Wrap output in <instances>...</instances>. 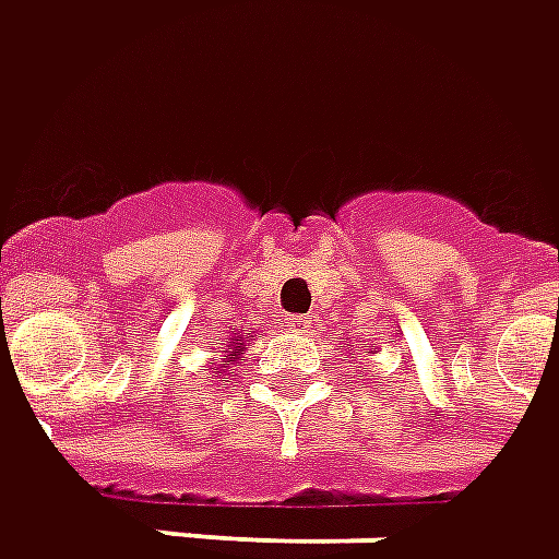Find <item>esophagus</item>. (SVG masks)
I'll return each instance as SVG.
<instances>
[{"label": "esophagus", "mask_w": 559, "mask_h": 559, "mask_svg": "<svg viewBox=\"0 0 559 559\" xmlns=\"http://www.w3.org/2000/svg\"><path fill=\"white\" fill-rule=\"evenodd\" d=\"M286 328L292 331V334H310L312 322L307 319V316H288Z\"/></svg>", "instance_id": "obj_1"}]
</instances>
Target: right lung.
I'll return each instance as SVG.
<instances>
[{"label":"right lung","instance_id":"1","mask_svg":"<svg viewBox=\"0 0 559 559\" xmlns=\"http://www.w3.org/2000/svg\"><path fill=\"white\" fill-rule=\"evenodd\" d=\"M235 355H243V340H240V343H235Z\"/></svg>","mask_w":559,"mask_h":559}]
</instances>
